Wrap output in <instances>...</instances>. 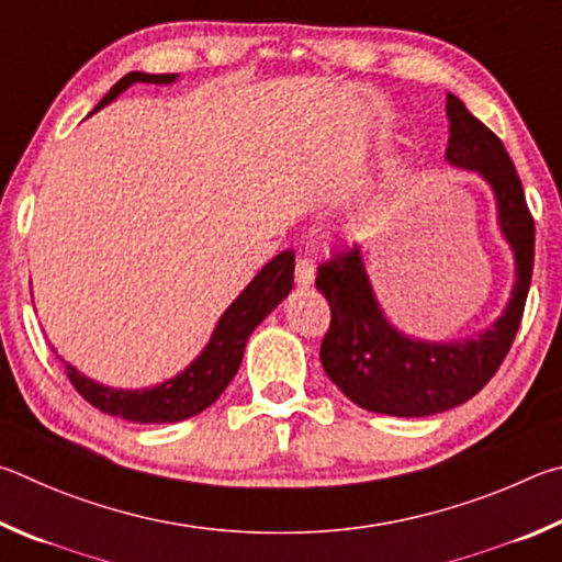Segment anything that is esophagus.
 Masks as SVG:
<instances>
[{"label": "esophagus", "instance_id": "1", "mask_svg": "<svg viewBox=\"0 0 562 562\" xmlns=\"http://www.w3.org/2000/svg\"><path fill=\"white\" fill-rule=\"evenodd\" d=\"M316 281V263L308 256H301L296 261V283L299 286H311Z\"/></svg>", "mask_w": 562, "mask_h": 562}]
</instances>
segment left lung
Listing matches in <instances>:
<instances>
[{
	"label": "left lung",
	"instance_id": "left-lung-1",
	"mask_svg": "<svg viewBox=\"0 0 562 562\" xmlns=\"http://www.w3.org/2000/svg\"><path fill=\"white\" fill-rule=\"evenodd\" d=\"M447 117L445 157L479 172L494 190L501 232L514 249L516 283L506 311L476 338L427 342L405 336L385 318L358 246L321 263L316 286L330 303V328L321 342L323 370L348 400L380 415L427 417L474 397L514 346L533 276L536 224L514 160L454 93H447Z\"/></svg>",
	"mask_w": 562,
	"mask_h": 562
}]
</instances>
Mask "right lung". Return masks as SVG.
Segmentation results:
<instances>
[{
    "label": "right lung",
    "instance_id": "1",
    "mask_svg": "<svg viewBox=\"0 0 562 562\" xmlns=\"http://www.w3.org/2000/svg\"><path fill=\"white\" fill-rule=\"evenodd\" d=\"M175 81L177 74L131 71L103 95V101L95 105V111H101L103 105L115 101V98L133 83ZM293 259H296V254L291 249L273 256V259L254 276L249 286L239 293V299L224 311V316L216 323L202 356L196 358L190 368H184V372L162 382V385L145 390L105 387L98 385L91 378H86L83 372H78L74 366L66 362L68 380H71L78 395L86 402H91L95 409L105 412V415L135 422V425H170V422H182L200 415V412L214 405L216 397L222 395L232 378L236 375V370H239L244 358L246 340H249L254 328L291 293L293 266H296Z\"/></svg>",
    "mask_w": 562,
    "mask_h": 562
}]
</instances>
